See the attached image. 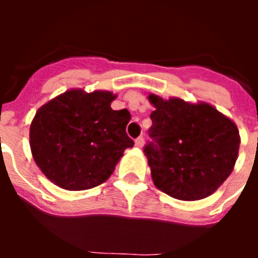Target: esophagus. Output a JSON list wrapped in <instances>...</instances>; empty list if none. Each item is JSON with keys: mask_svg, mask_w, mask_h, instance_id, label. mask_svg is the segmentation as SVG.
<instances>
[{"mask_svg": "<svg viewBox=\"0 0 258 258\" xmlns=\"http://www.w3.org/2000/svg\"><path fill=\"white\" fill-rule=\"evenodd\" d=\"M143 145H145V138L143 137H138L136 140V146L141 149V147H143Z\"/></svg>", "mask_w": 258, "mask_h": 258, "instance_id": "esophagus-1", "label": "esophagus"}]
</instances>
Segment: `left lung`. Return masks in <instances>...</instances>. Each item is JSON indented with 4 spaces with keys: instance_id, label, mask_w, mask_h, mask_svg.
<instances>
[{
    "instance_id": "obj_1",
    "label": "left lung",
    "mask_w": 258,
    "mask_h": 258,
    "mask_svg": "<svg viewBox=\"0 0 258 258\" xmlns=\"http://www.w3.org/2000/svg\"><path fill=\"white\" fill-rule=\"evenodd\" d=\"M151 138L143 147L155 186L179 200L209 197L231 174L240 137L234 122L211 104L164 101L151 94Z\"/></svg>"
}]
</instances>
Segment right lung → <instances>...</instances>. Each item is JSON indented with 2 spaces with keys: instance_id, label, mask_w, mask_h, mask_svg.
<instances>
[{
  "instance_id": "right-lung-1",
  "label": "right lung",
  "mask_w": 258,
  "mask_h": 258,
  "mask_svg": "<svg viewBox=\"0 0 258 258\" xmlns=\"http://www.w3.org/2000/svg\"><path fill=\"white\" fill-rule=\"evenodd\" d=\"M113 99L109 92L70 90L37 111L29 132L32 155L59 187L80 191L103 183L133 147L126 134L131 113L113 111Z\"/></svg>"
}]
</instances>
